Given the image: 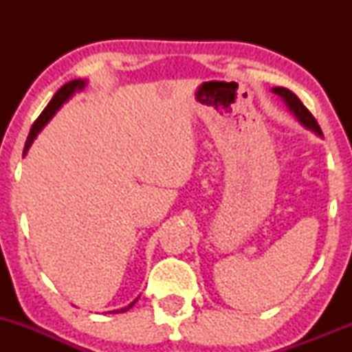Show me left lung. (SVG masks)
I'll use <instances>...</instances> for the list:
<instances>
[{"label":"left lung","mask_w":352,"mask_h":352,"mask_svg":"<svg viewBox=\"0 0 352 352\" xmlns=\"http://www.w3.org/2000/svg\"><path fill=\"white\" fill-rule=\"evenodd\" d=\"M272 92H274L276 96H280V98L283 99V102L286 104V107L289 109V112L296 117L298 122H300L302 127L309 129L311 132H314L316 135L322 137V132H321V129H319L316 119H314L313 114H311L308 109L302 106V102L298 99V96L294 94V92H292L289 89H286V87H273Z\"/></svg>","instance_id":"1"}]
</instances>
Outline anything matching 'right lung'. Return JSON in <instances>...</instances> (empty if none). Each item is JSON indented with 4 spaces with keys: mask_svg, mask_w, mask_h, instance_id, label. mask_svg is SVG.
<instances>
[{
    "mask_svg": "<svg viewBox=\"0 0 352 352\" xmlns=\"http://www.w3.org/2000/svg\"><path fill=\"white\" fill-rule=\"evenodd\" d=\"M86 86H87V80H86V79H74V80H69V82L64 84V86L60 87L59 91L56 92L54 96H52V99L50 100V104H47L46 109H44V111L41 112V116H39L38 119H36V122L33 124V127H31L30 135H28L26 144H24L23 157L26 155L28 151H30V147H31V145H33L34 139H36V137H38L39 132L43 131L44 125L50 122L52 117H54L56 112H58L59 109L63 107V104H66L67 100H69V99L72 98V96L76 94V92L84 91V89H86ZM137 300H139V296H137L135 300L132 301V302H129V305L125 306V308L114 309V311H111V313H125V311H129V309L132 308V306L135 305Z\"/></svg>",
    "mask_w": 352,
    "mask_h": 352,
    "instance_id": "obj_1",
    "label": "right lung"
}]
</instances>
